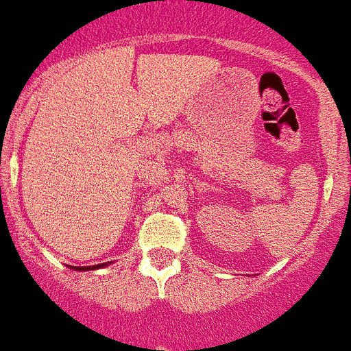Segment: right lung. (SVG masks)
I'll return each mask as SVG.
<instances>
[{
    "label": "right lung",
    "mask_w": 351,
    "mask_h": 351,
    "mask_svg": "<svg viewBox=\"0 0 351 351\" xmlns=\"http://www.w3.org/2000/svg\"><path fill=\"white\" fill-rule=\"evenodd\" d=\"M108 266V262H105V264H97V266H71V269L75 271H90V269H99V267H106Z\"/></svg>",
    "instance_id": "obj_1"
}]
</instances>
